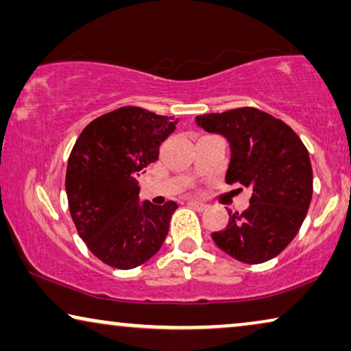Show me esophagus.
I'll list each match as a JSON object with an SVG mask.
<instances>
[{
  "label": "esophagus",
  "instance_id": "esophagus-1",
  "mask_svg": "<svg viewBox=\"0 0 351 351\" xmlns=\"http://www.w3.org/2000/svg\"><path fill=\"white\" fill-rule=\"evenodd\" d=\"M189 204L191 206V208L198 209V210H204L206 208H208V204L203 203V201H195V199H190Z\"/></svg>",
  "mask_w": 351,
  "mask_h": 351
}]
</instances>
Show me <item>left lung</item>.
Returning a JSON list of instances; mask_svg holds the SVG:
<instances>
[{
	"label": "left lung",
	"mask_w": 351,
	"mask_h": 351,
	"mask_svg": "<svg viewBox=\"0 0 351 351\" xmlns=\"http://www.w3.org/2000/svg\"><path fill=\"white\" fill-rule=\"evenodd\" d=\"M195 123L228 142L225 182L251 189L247 209L228 210L227 227L213 233L214 243L244 263L276 257L299 232L313 193L305 145L281 119L251 107L199 114Z\"/></svg>",
	"instance_id": "left-lung-1"
}]
</instances>
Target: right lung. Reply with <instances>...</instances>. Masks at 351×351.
<instances>
[{
	"label": "right lung",
	"instance_id": "right-lung-1",
	"mask_svg": "<svg viewBox=\"0 0 351 351\" xmlns=\"http://www.w3.org/2000/svg\"><path fill=\"white\" fill-rule=\"evenodd\" d=\"M177 123L123 107L90 121L75 142L65 177L70 214L89 251L110 267L142 265L165 243L177 204L141 203L137 177L158 160Z\"/></svg>",
	"mask_w": 351,
	"mask_h": 351
}]
</instances>
